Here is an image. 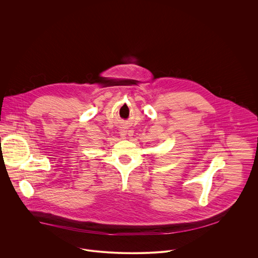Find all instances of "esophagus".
<instances>
[{
  "label": "esophagus",
  "mask_w": 258,
  "mask_h": 258,
  "mask_svg": "<svg viewBox=\"0 0 258 258\" xmlns=\"http://www.w3.org/2000/svg\"><path fill=\"white\" fill-rule=\"evenodd\" d=\"M120 136H121V138H124V137H125V132H124V131H121V132H120Z\"/></svg>",
  "instance_id": "34e87169"
}]
</instances>
